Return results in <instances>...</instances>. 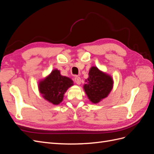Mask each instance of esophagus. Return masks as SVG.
Segmentation results:
<instances>
[{
  "mask_svg": "<svg viewBox=\"0 0 154 154\" xmlns=\"http://www.w3.org/2000/svg\"><path fill=\"white\" fill-rule=\"evenodd\" d=\"M74 82H76V84L80 85V84H81V82H82L81 78H80V77H79V76H76L75 78H74Z\"/></svg>",
  "mask_w": 154,
  "mask_h": 154,
  "instance_id": "esophagus-1",
  "label": "esophagus"
}]
</instances>
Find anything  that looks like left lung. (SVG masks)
Returning <instances> with one entry per match:
<instances>
[{
	"instance_id": "left-lung-1",
	"label": "left lung",
	"mask_w": 154,
	"mask_h": 154,
	"mask_svg": "<svg viewBox=\"0 0 154 154\" xmlns=\"http://www.w3.org/2000/svg\"><path fill=\"white\" fill-rule=\"evenodd\" d=\"M87 83L83 86L88 98L93 103H97L108 96L113 87V79L96 67H92L88 72Z\"/></svg>"
}]
</instances>
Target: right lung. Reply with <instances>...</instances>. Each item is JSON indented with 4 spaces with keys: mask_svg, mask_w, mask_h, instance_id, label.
I'll return each instance as SVG.
<instances>
[{
    "mask_svg": "<svg viewBox=\"0 0 154 154\" xmlns=\"http://www.w3.org/2000/svg\"><path fill=\"white\" fill-rule=\"evenodd\" d=\"M72 85L73 82L71 78L62 76L60 71L54 69L39 82L38 89L45 100L57 105L63 101L65 92Z\"/></svg>",
    "mask_w": 154,
    "mask_h": 154,
    "instance_id": "1",
    "label": "right lung"
}]
</instances>
